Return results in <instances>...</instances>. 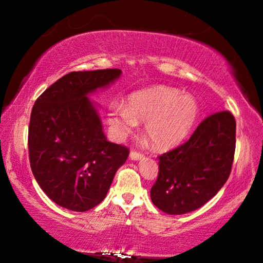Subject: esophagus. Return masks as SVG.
Segmentation results:
<instances>
[{
    "label": "esophagus",
    "mask_w": 263,
    "mask_h": 263,
    "mask_svg": "<svg viewBox=\"0 0 263 263\" xmlns=\"http://www.w3.org/2000/svg\"><path fill=\"white\" fill-rule=\"evenodd\" d=\"M141 158H142V153L139 152V151L133 149L130 152V159L132 160H138V159H141Z\"/></svg>",
    "instance_id": "obj_1"
}]
</instances>
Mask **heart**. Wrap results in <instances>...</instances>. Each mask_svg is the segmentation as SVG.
I'll use <instances>...</instances> for the list:
<instances>
[{"instance_id":"1","label":"heart","mask_w":263,"mask_h":263,"mask_svg":"<svg viewBox=\"0 0 263 263\" xmlns=\"http://www.w3.org/2000/svg\"><path fill=\"white\" fill-rule=\"evenodd\" d=\"M199 116V105L189 95L167 86L142 89L128 98L127 105L112 103L107 121L117 138H125L145 122V133L159 149L177 146L186 138Z\"/></svg>"}]
</instances>
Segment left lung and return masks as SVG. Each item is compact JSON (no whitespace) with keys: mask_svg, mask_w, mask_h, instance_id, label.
Masks as SVG:
<instances>
[{"mask_svg":"<svg viewBox=\"0 0 263 263\" xmlns=\"http://www.w3.org/2000/svg\"><path fill=\"white\" fill-rule=\"evenodd\" d=\"M236 149V120L229 110L212 114L188 141L163 153L152 202L167 214H184L208 202L228 181Z\"/></svg>","mask_w":263,"mask_h":263,"instance_id":"obj_1","label":"left lung"}]
</instances>
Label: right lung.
<instances>
[{"instance_id":"obj_1","label":"right lung","mask_w":263,"mask_h":263,"mask_svg":"<svg viewBox=\"0 0 263 263\" xmlns=\"http://www.w3.org/2000/svg\"><path fill=\"white\" fill-rule=\"evenodd\" d=\"M120 69L71 71L45 89L32 107L28 157L35 181L59 206L85 212L104 200L129 156L104 135L88 93L120 77Z\"/></svg>"}]
</instances>
